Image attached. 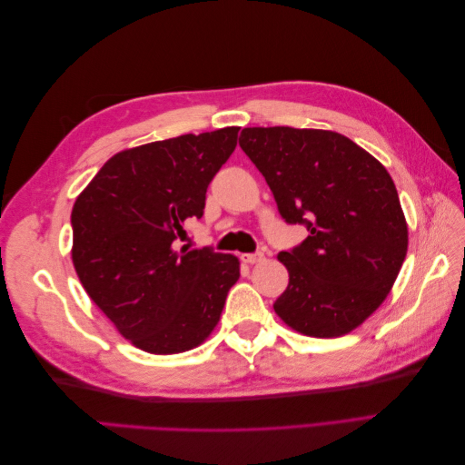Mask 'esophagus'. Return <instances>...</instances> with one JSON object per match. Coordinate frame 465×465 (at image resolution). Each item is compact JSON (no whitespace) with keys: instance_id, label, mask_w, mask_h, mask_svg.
Segmentation results:
<instances>
[{"instance_id":"obj_1","label":"esophagus","mask_w":465,"mask_h":465,"mask_svg":"<svg viewBox=\"0 0 465 465\" xmlns=\"http://www.w3.org/2000/svg\"><path fill=\"white\" fill-rule=\"evenodd\" d=\"M241 258H242L244 263H258V262H263V260H265L263 252H252V254H242Z\"/></svg>"}]
</instances>
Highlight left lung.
Instances as JSON below:
<instances>
[{
  "mask_svg": "<svg viewBox=\"0 0 465 465\" xmlns=\"http://www.w3.org/2000/svg\"><path fill=\"white\" fill-rule=\"evenodd\" d=\"M279 215L308 236L279 262L289 285L277 316L311 337H340L384 302L407 254V224L386 168L326 130L244 128L238 139Z\"/></svg>",
  "mask_w": 465,
  "mask_h": 465,
  "instance_id": "1",
  "label": "left lung"
}]
</instances>
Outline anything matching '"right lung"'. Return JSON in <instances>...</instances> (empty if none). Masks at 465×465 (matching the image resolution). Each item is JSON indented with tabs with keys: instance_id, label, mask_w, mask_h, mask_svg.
<instances>
[{
	"instance_id": "right-lung-1",
	"label": "right lung",
	"mask_w": 465,
	"mask_h": 465,
	"mask_svg": "<svg viewBox=\"0 0 465 465\" xmlns=\"http://www.w3.org/2000/svg\"><path fill=\"white\" fill-rule=\"evenodd\" d=\"M236 125L134 147L104 163L72 211V258L91 301L135 347L174 355L207 340L241 277L232 254L178 248L202 219Z\"/></svg>"
}]
</instances>
